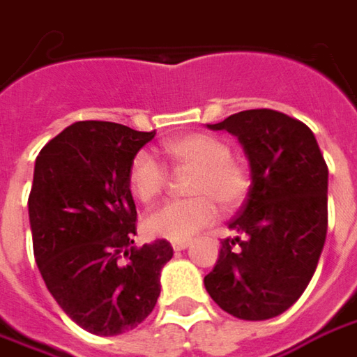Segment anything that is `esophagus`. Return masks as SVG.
I'll use <instances>...</instances> for the list:
<instances>
[{
	"mask_svg": "<svg viewBox=\"0 0 357 357\" xmlns=\"http://www.w3.org/2000/svg\"><path fill=\"white\" fill-rule=\"evenodd\" d=\"M171 245H173L174 250H184L190 243H188V241H171Z\"/></svg>",
	"mask_w": 357,
	"mask_h": 357,
	"instance_id": "1",
	"label": "esophagus"
}]
</instances>
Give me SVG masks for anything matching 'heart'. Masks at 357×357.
<instances>
[{"label":"heart","instance_id":"obj_1","mask_svg":"<svg viewBox=\"0 0 357 357\" xmlns=\"http://www.w3.org/2000/svg\"><path fill=\"white\" fill-rule=\"evenodd\" d=\"M163 153L174 167L194 169L188 184V200H171L159 206L146 220L147 235L169 241H188L208 227L218 215L215 202L223 211L239 208L249 196L250 171L231 157L229 144L220 136L194 132L163 142ZM130 188L142 202H153L163 192L167 174L159 161L146 151L134 155L128 171Z\"/></svg>","mask_w":357,"mask_h":357}]
</instances>
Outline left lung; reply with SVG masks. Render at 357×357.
<instances>
[{"mask_svg": "<svg viewBox=\"0 0 357 357\" xmlns=\"http://www.w3.org/2000/svg\"><path fill=\"white\" fill-rule=\"evenodd\" d=\"M208 128L237 136L252 183L229 221L237 237L221 241L204 286L225 313L272 319L301 297L319 264L328 227V167L309 126L278 110H243Z\"/></svg>", "mask_w": 357, "mask_h": 357, "instance_id": "obj_1", "label": "left lung"}]
</instances>
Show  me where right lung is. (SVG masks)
Here are the masks:
<instances>
[{"label": "right lung", "instance_id": "right-lung-1", "mask_svg": "<svg viewBox=\"0 0 357 357\" xmlns=\"http://www.w3.org/2000/svg\"><path fill=\"white\" fill-rule=\"evenodd\" d=\"M153 132L85 120L40 149L29 194L36 266L52 297L91 334L136 328L161 294L165 239L134 247L137 211L128 171Z\"/></svg>", "mask_w": 357, "mask_h": 357}]
</instances>
